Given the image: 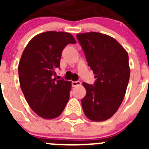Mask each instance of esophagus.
I'll list each match as a JSON object with an SVG mask.
<instances>
[{
    "instance_id": "esophagus-1",
    "label": "esophagus",
    "mask_w": 149,
    "mask_h": 149,
    "mask_svg": "<svg viewBox=\"0 0 149 149\" xmlns=\"http://www.w3.org/2000/svg\"><path fill=\"white\" fill-rule=\"evenodd\" d=\"M81 84V82L80 81H72V85L73 87H75V86H80Z\"/></svg>"
}]
</instances>
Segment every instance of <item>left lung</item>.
<instances>
[{
    "mask_svg": "<svg viewBox=\"0 0 149 149\" xmlns=\"http://www.w3.org/2000/svg\"><path fill=\"white\" fill-rule=\"evenodd\" d=\"M76 36L96 78L91 85L83 83L86 90L81 100L83 110L91 120H107L119 109L125 95L130 78L128 54L110 36L89 32Z\"/></svg>",
    "mask_w": 149,
    "mask_h": 149,
    "instance_id": "8db88e82",
    "label": "left lung"
}]
</instances>
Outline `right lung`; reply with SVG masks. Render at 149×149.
<instances>
[{"label": "right lung", "instance_id": "1", "mask_svg": "<svg viewBox=\"0 0 149 149\" xmlns=\"http://www.w3.org/2000/svg\"><path fill=\"white\" fill-rule=\"evenodd\" d=\"M75 43L70 33L48 31L36 36L24 50L18 64L21 89L30 108L43 119L59 116L68 103L71 82L55 77V70L65 46Z\"/></svg>", "mask_w": 149, "mask_h": 149}]
</instances>
